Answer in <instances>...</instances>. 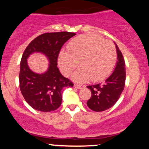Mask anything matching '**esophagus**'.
<instances>
[{"label": "esophagus", "mask_w": 149, "mask_h": 149, "mask_svg": "<svg viewBox=\"0 0 149 149\" xmlns=\"http://www.w3.org/2000/svg\"><path fill=\"white\" fill-rule=\"evenodd\" d=\"M74 87H75V88H78V89H82V88H85V85H79V84H75L74 85Z\"/></svg>", "instance_id": "1"}]
</instances>
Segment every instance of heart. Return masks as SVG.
I'll return each mask as SVG.
<instances>
[{
	"label": "heart",
	"mask_w": 149,
	"mask_h": 149,
	"mask_svg": "<svg viewBox=\"0 0 149 149\" xmlns=\"http://www.w3.org/2000/svg\"><path fill=\"white\" fill-rule=\"evenodd\" d=\"M117 53L112 42L95 35L80 36L68 45V52L62 51L59 56L61 72L69 76L79 64L81 66L73 74V80L97 82L107 78L115 67Z\"/></svg>",
	"instance_id": "1"
}]
</instances>
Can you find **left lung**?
<instances>
[{
	"instance_id": "8db88e82",
	"label": "left lung",
	"mask_w": 149,
	"mask_h": 149,
	"mask_svg": "<svg viewBox=\"0 0 149 149\" xmlns=\"http://www.w3.org/2000/svg\"><path fill=\"white\" fill-rule=\"evenodd\" d=\"M116 47L118 61L112 74L103 83L87 86L92 92L87 105L95 111H104L112 107L124 90L126 78L125 63L122 52L117 45Z\"/></svg>"
}]
</instances>
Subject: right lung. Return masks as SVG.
<instances>
[{"label":"right lung","instance_id":"right-lung-1","mask_svg":"<svg viewBox=\"0 0 149 149\" xmlns=\"http://www.w3.org/2000/svg\"><path fill=\"white\" fill-rule=\"evenodd\" d=\"M75 35L67 31L45 33L33 39L25 49L20 62L19 88L26 102L36 110L49 112L57 109L61 104L62 89L73 86L59 72L57 59L62 46ZM36 52L45 54L50 61L49 69L42 74L33 72L27 64L28 56Z\"/></svg>","mask_w":149,"mask_h":149}]
</instances>
